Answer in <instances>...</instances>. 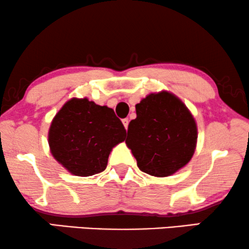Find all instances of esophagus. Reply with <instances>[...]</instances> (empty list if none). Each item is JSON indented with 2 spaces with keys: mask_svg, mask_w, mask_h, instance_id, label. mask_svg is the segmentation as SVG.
<instances>
[{
  "mask_svg": "<svg viewBox=\"0 0 249 249\" xmlns=\"http://www.w3.org/2000/svg\"><path fill=\"white\" fill-rule=\"evenodd\" d=\"M122 124H124V128L125 129H128V124H129V120L127 118L125 119H122Z\"/></svg>",
  "mask_w": 249,
  "mask_h": 249,
  "instance_id": "34e87169",
  "label": "esophagus"
}]
</instances>
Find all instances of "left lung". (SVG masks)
Segmentation results:
<instances>
[{
	"label": "left lung",
	"instance_id": "obj_1",
	"mask_svg": "<svg viewBox=\"0 0 249 249\" xmlns=\"http://www.w3.org/2000/svg\"><path fill=\"white\" fill-rule=\"evenodd\" d=\"M125 144L142 172L169 177L195 153L197 124L183 102L169 91L152 93L136 104Z\"/></svg>",
	"mask_w": 249,
	"mask_h": 249
}]
</instances>
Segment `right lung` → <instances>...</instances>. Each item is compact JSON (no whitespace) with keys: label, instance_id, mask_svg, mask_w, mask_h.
<instances>
[{"label":"right lung","instance_id":"add662e5","mask_svg":"<svg viewBox=\"0 0 249 249\" xmlns=\"http://www.w3.org/2000/svg\"><path fill=\"white\" fill-rule=\"evenodd\" d=\"M125 129L114 111L88 98H71L53 118L49 145L53 158L73 176L104 171L115 145L124 141Z\"/></svg>","mask_w":249,"mask_h":249}]
</instances>
